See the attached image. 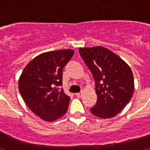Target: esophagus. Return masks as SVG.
Listing matches in <instances>:
<instances>
[{"label": "esophagus", "mask_w": 150, "mask_h": 150, "mask_svg": "<svg viewBox=\"0 0 150 150\" xmlns=\"http://www.w3.org/2000/svg\"><path fill=\"white\" fill-rule=\"evenodd\" d=\"M75 95H76V97H78V98H80V97L83 95V92H79V93H76V94H75Z\"/></svg>", "instance_id": "esophagus-1"}]
</instances>
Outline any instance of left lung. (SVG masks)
I'll return each mask as SVG.
<instances>
[{
  "mask_svg": "<svg viewBox=\"0 0 150 150\" xmlns=\"http://www.w3.org/2000/svg\"><path fill=\"white\" fill-rule=\"evenodd\" d=\"M79 52L95 81L98 99L91 112L103 119L113 117L122 110L133 95L132 70L120 57L103 46L79 48Z\"/></svg>",
  "mask_w": 150,
  "mask_h": 150,
  "instance_id": "left-lung-1",
  "label": "left lung"
}]
</instances>
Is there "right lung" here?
<instances>
[{
    "instance_id": "1",
    "label": "right lung",
    "mask_w": 150,
    "mask_h": 150,
    "mask_svg": "<svg viewBox=\"0 0 150 150\" xmlns=\"http://www.w3.org/2000/svg\"><path fill=\"white\" fill-rule=\"evenodd\" d=\"M72 50L40 54L28 64L18 80V89L29 109L52 122L65 114L71 98L64 92L62 72L74 55Z\"/></svg>"
}]
</instances>
